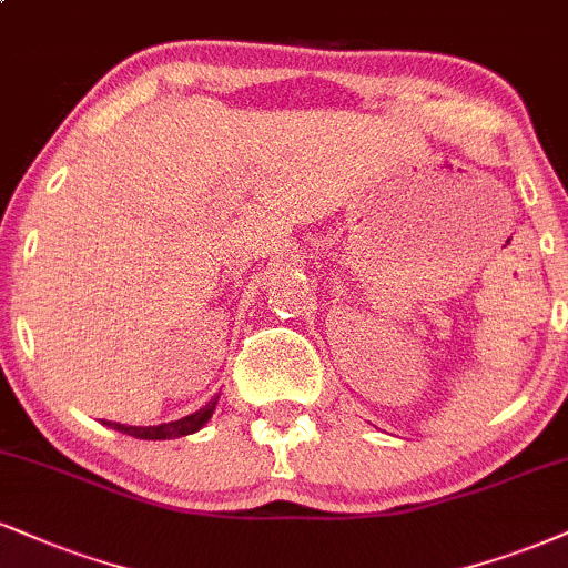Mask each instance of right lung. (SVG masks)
<instances>
[{"label":"right lung","mask_w":568,"mask_h":568,"mask_svg":"<svg viewBox=\"0 0 568 568\" xmlns=\"http://www.w3.org/2000/svg\"><path fill=\"white\" fill-rule=\"evenodd\" d=\"M216 399H219V396H214V399H211L206 407L197 409V413L187 415V418L172 420V423H161V426H124V423H111V420H102V423L115 428V432L134 436V439H180V436L195 434L197 428L206 426L211 415H214Z\"/></svg>","instance_id":"obj_1"}]
</instances>
